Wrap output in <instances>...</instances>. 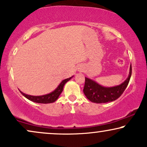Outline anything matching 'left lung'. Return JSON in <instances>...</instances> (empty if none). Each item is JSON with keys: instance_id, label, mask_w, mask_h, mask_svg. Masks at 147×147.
<instances>
[{"instance_id": "left-lung-1", "label": "left lung", "mask_w": 147, "mask_h": 147, "mask_svg": "<svg viewBox=\"0 0 147 147\" xmlns=\"http://www.w3.org/2000/svg\"><path fill=\"white\" fill-rule=\"evenodd\" d=\"M132 75V65L129 67V74L126 80L121 84L112 87H105L96 82L85 77L84 93L86 98L95 103H106L115 100L125 90Z\"/></svg>"}]
</instances>
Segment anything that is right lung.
<instances>
[{
  "instance_id": "right-lung-1",
  "label": "right lung",
  "mask_w": 147,
  "mask_h": 147,
  "mask_svg": "<svg viewBox=\"0 0 147 147\" xmlns=\"http://www.w3.org/2000/svg\"><path fill=\"white\" fill-rule=\"evenodd\" d=\"M74 77L71 76L69 78H67L65 80H63L58 86L57 87V88H55V90H53V92H51L49 94H45V95H41V96H32V95L26 94L25 93L22 92V91H20V92L22 93L23 96H24L26 98H28V100H31L32 102H37V103H44V104H47V103H52L56 101L59 97L60 94H61L63 90L64 85L68 81H69L72 78Z\"/></svg>"
}]
</instances>
